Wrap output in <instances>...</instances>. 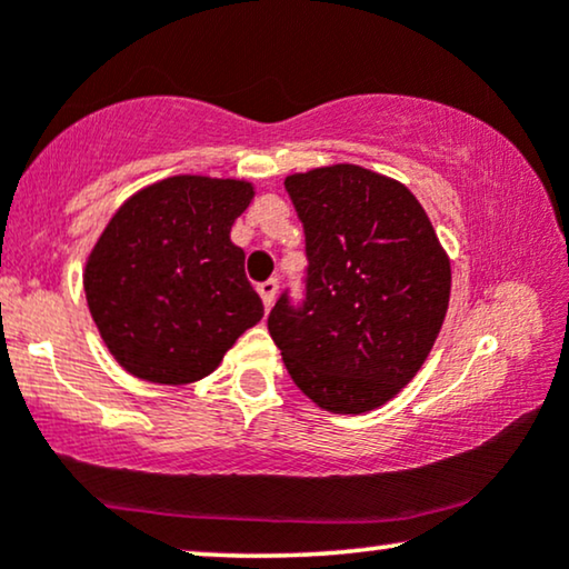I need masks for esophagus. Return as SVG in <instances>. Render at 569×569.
<instances>
[{
    "mask_svg": "<svg viewBox=\"0 0 569 569\" xmlns=\"http://www.w3.org/2000/svg\"><path fill=\"white\" fill-rule=\"evenodd\" d=\"M277 287H279L277 279H267V282H259V287H256V290H259V295H261L263 306H267V308H271V302H274Z\"/></svg>",
    "mask_w": 569,
    "mask_h": 569,
    "instance_id": "34e87169",
    "label": "esophagus"
}]
</instances>
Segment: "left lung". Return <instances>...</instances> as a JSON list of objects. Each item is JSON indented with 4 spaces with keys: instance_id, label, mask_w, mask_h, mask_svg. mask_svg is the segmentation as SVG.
<instances>
[{
    "instance_id": "obj_1",
    "label": "left lung",
    "mask_w": 569,
    "mask_h": 569,
    "mask_svg": "<svg viewBox=\"0 0 569 569\" xmlns=\"http://www.w3.org/2000/svg\"><path fill=\"white\" fill-rule=\"evenodd\" d=\"M306 232L302 300L279 295L269 333L308 399L362 415L393 399L430 355L450 261L407 186L360 166L287 176Z\"/></svg>"
}]
</instances>
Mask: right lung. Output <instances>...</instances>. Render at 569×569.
Returning a JSON list of instances; mask_svg holds the SVG:
<instances>
[{
  "mask_svg": "<svg viewBox=\"0 0 569 569\" xmlns=\"http://www.w3.org/2000/svg\"><path fill=\"white\" fill-rule=\"evenodd\" d=\"M253 199L232 178L173 176L134 193L92 248L84 295L131 376L183 386L212 372L263 302L230 228Z\"/></svg>",
  "mask_w": 569,
  "mask_h": 569,
  "instance_id": "1",
  "label": "right lung"
}]
</instances>
